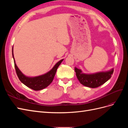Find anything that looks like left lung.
Wrapping results in <instances>:
<instances>
[{
  "mask_svg": "<svg viewBox=\"0 0 128 128\" xmlns=\"http://www.w3.org/2000/svg\"><path fill=\"white\" fill-rule=\"evenodd\" d=\"M75 71L77 79L83 86L91 88H96L101 86L110 78L114 70L106 72H100L94 74H86L82 72L80 69L75 67Z\"/></svg>",
  "mask_w": 128,
  "mask_h": 128,
  "instance_id": "left-lung-1",
  "label": "left lung"
}]
</instances>
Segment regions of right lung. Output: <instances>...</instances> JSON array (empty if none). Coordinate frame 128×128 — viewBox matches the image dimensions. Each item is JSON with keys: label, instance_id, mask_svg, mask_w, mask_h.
Returning <instances> with one entry per match:
<instances>
[{"label": "right lung", "instance_id": "1", "mask_svg": "<svg viewBox=\"0 0 128 128\" xmlns=\"http://www.w3.org/2000/svg\"><path fill=\"white\" fill-rule=\"evenodd\" d=\"M12 55L14 61V66L15 70H16V74L18 78L21 82L24 84L25 86L28 88L32 89L34 91H38L42 90L47 86L52 83L54 77L56 70L59 66V65L62 62L64 59H62L57 62L53 68L51 70L47 72L44 75L41 76L34 77H29L24 75L22 72L19 70L15 62V60L13 55V50L12 48Z\"/></svg>", "mask_w": 128, "mask_h": 128}]
</instances>
